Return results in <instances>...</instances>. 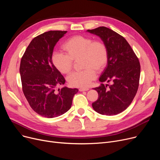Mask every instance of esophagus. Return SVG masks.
Segmentation results:
<instances>
[{
    "instance_id": "1",
    "label": "esophagus",
    "mask_w": 160,
    "mask_h": 160,
    "mask_svg": "<svg viewBox=\"0 0 160 160\" xmlns=\"http://www.w3.org/2000/svg\"><path fill=\"white\" fill-rule=\"evenodd\" d=\"M89 89L88 88H80L79 89L80 91H88Z\"/></svg>"
}]
</instances>
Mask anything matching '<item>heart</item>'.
Instances as JSON below:
<instances>
[{
    "label": "heart",
    "instance_id": "obj_1",
    "mask_svg": "<svg viewBox=\"0 0 160 160\" xmlns=\"http://www.w3.org/2000/svg\"><path fill=\"white\" fill-rule=\"evenodd\" d=\"M65 54L55 52L52 57V63L61 73L71 72L73 61L81 58L84 70L72 73L67 77L72 87H87L96 78V70L101 72L106 67L109 52L106 45L101 40H93L92 38L81 35L67 39L62 45Z\"/></svg>",
    "mask_w": 160,
    "mask_h": 160
}]
</instances>
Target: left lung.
<instances>
[{
    "mask_svg": "<svg viewBox=\"0 0 160 160\" xmlns=\"http://www.w3.org/2000/svg\"><path fill=\"white\" fill-rule=\"evenodd\" d=\"M87 31L99 36L109 52L107 66L99 78L102 83L93 89L98 98L92 106L100 114H119L130 106L137 93L141 71L139 60L127 41L113 30L100 27ZM104 81L112 84L104 85Z\"/></svg>",
    "mask_w": 160,
    "mask_h": 160,
    "instance_id": "1",
    "label": "left lung"
}]
</instances>
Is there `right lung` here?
<instances>
[{
	"mask_svg": "<svg viewBox=\"0 0 160 160\" xmlns=\"http://www.w3.org/2000/svg\"><path fill=\"white\" fill-rule=\"evenodd\" d=\"M67 31L45 32L33 38L21 58L20 74L23 93L32 110L39 115L53 118L63 115L71 107L77 88L58 86L65 80L52 63V56L57 42Z\"/></svg>",
	"mask_w": 160,
	"mask_h": 160,
	"instance_id": "add662e5",
	"label": "right lung"
}]
</instances>
